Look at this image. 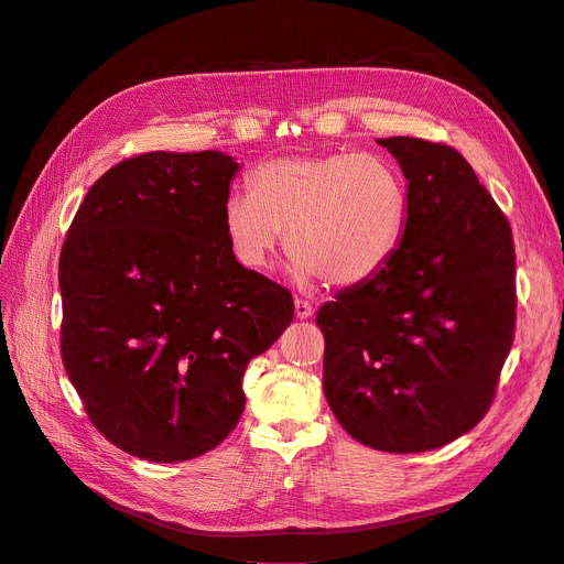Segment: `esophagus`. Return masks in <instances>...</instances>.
<instances>
[{"label":"esophagus","instance_id":"esophagus-1","mask_svg":"<svg viewBox=\"0 0 564 564\" xmlns=\"http://www.w3.org/2000/svg\"><path fill=\"white\" fill-rule=\"evenodd\" d=\"M294 315H296V319H308V317H313V305H311L308 301L296 299V301H294Z\"/></svg>","mask_w":564,"mask_h":564}]
</instances>
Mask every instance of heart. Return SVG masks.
<instances>
[{
	"mask_svg": "<svg viewBox=\"0 0 564 564\" xmlns=\"http://www.w3.org/2000/svg\"><path fill=\"white\" fill-rule=\"evenodd\" d=\"M406 187L381 155L324 152L256 166L249 193L224 202V230L235 259L263 270L282 245L303 282L332 286L373 280L398 251Z\"/></svg>",
	"mask_w": 564,
	"mask_h": 564,
	"instance_id": "1",
	"label": "heart"
}]
</instances>
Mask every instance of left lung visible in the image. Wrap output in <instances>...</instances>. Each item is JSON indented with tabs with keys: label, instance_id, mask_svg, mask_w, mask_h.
Instances as JSON below:
<instances>
[{
	"label": "left lung",
	"instance_id": "left-lung-1",
	"mask_svg": "<svg viewBox=\"0 0 564 564\" xmlns=\"http://www.w3.org/2000/svg\"><path fill=\"white\" fill-rule=\"evenodd\" d=\"M406 178L398 251L324 303L322 386L350 437L429 452L482 421L516 332V249L497 202L449 145L379 139Z\"/></svg>",
	"mask_w": 564,
	"mask_h": 564
}]
</instances>
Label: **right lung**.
Returning a JSON list of instances; mask_svg holds the SVG:
<instances>
[{
  "label": "right lung",
  "mask_w": 564,
  "mask_h": 564,
  "mask_svg": "<svg viewBox=\"0 0 564 564\" xmlns=\"http://www.w3.org/2000/svg\"><path fill=\"white\" fill-rule=\"evenodd\" d=\"M226 152H145L79 204L58 263L61 355L96 429L122 452L174 464L224 442L242 377L292 324L284 286L235 259Z\"/></svg>",
  "instance_id": "add662e5"
}]
</instances>
